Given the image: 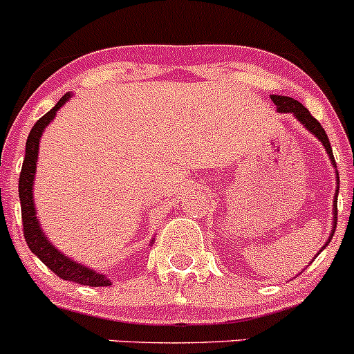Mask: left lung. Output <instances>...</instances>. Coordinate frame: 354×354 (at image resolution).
Returning <instances> with one entry per match:
<instances>
[{
	"instance_id": "left-lung-1",
	"label": "left lung",
	"mask_w": 354,
	"mask_h": 354,
	"mask_svg": "<svg viewBox=\"0 0 354 354\" xmlns=\"http://www.w3.org/2000/svg\"><path fill=\"white\" fill-rule=\"evenodd\" d=\"M270 98L273 100V104L277 105V111L280 112V114H286V112H289V114H292L294 118L297 119V121L301 122V124L304 126V128L308 129V131L311 133V135H315L318 138V142H322V145L325 147V150H327L328 157H330L332 160V166H334L335 169V178H337V188H335V195H334V209H332V216H334V219H332V232H330V236H328V240L325 242L324 249L325 247L330 243L332 236H334V232H335V225H337V195H339V173H337V166H335V160H334V153H332V147H330V142H328V136L327 133H325V129L322 128L320 122L317 121V119L313 118V115L310 114V111H308L306 107H304L303 104H299L297 100H294V98L290 97H282V95H270ZM317 257V256H315Z\"/></svg>"
}]
</instances>
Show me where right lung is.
Here are the masks:
<instances>
[{
    "mask_svg": "<svg viewBox=\"0 0 354 354\" xmlns=\"http://www.w3.org/2000/svg\"><path fill=\"white\" fill-rule=\"evenodd\" d=\"M72 93H65L58 100V104L51 109L50 112L43 115L36 124L30 129L26 143V157H24L22 171L19 178V197L20 207H22V223H24V236L29 245V249L46 264L48 268L60 279L68 280V282L81 283V286L90 287H107L111 286V280L104 273L95 272L93 268H88L82 263L71 259L65 254H62L53 243L48 240L44 232L41 230L39 219L36 218V205H34V176H36V164H37V152H39V140L43 136V131L46 126L57 115L58 109L64 107L68 102Z\"/></svg>",
    "mask_w": 354,
    "mask_h": 354,
    "instance_id": "1",
    "label": "right lung"
}]
</instances>
